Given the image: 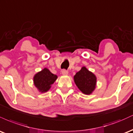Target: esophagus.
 I'll return each mask as SVG.
<instances>
[{
    "label": "esophagus",
    "instance_id": "esophagus-1",
    "mask_svg": "<svg viewBox=\"0 0 133 133\" xmlns=\"http://www.w3.org/2000/svg\"><path fill=\"white\" fill-rule=\"evenodd\" d=\"M62 74H63V75H68V71H67V70H65V69H63L62 71Z\"/></svg>",
    "mask_w": 133,
    "mask_h": 133
}]
</instances>
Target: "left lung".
I'll return each mask as SVG.
<instances>
[{"instance_id":"1","label":"left lung","mask_w":133,"mask_h":133,"mask_svg":"<svg viewBox=\"0 0 133 133\" xmlns=\"http://www.w3.org/2000/svg\"><path fill=\"white\" fill-rule=\"evenodd\" d=\"M74 82L79 90L84 94L89 95L95 89L96 77L92 72L88 71L86 67H82L74 76Z\"/></svg>"}]
</instances>
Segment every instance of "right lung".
Masks as SVG:
<instances>
[{"instance_id": "obj_1", "label": "right lung", "mask_w": 133, "mask_h": 133, "mask_svg": "<svg viewBox=\"0 0 133 133\" xmlns=\"http://www.w3.org/2000/svg\"><path fill=\"white\" fill-rule=\"evenodd\" d=\"M57 78V76L51 72L48 69L44 68L34 76V83L40 92H45L49 90Z\"/></svg>"}]
</instances>
